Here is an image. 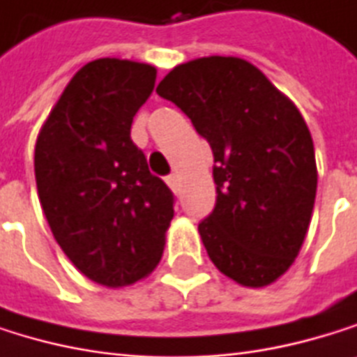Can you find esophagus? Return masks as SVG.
Returning <instances> with one entry per match:
<instances>
[{
  "mask_svg": "<svg viewBox=\"0 0 357 357\" xmlns=\"http://www.w3.org/2000/svg\"><path fill=\"white\" fill-rule=\"evenodd\" d=\"M167 184H169V188H171L173 192H177V190H180V175H177V173L169 175V177H167Z\"/></svg>",
  "mask_w": 357,
  "mask_h": 357,
  "instance_id": "1",
  "label": "esophagus"
}]
</instances>
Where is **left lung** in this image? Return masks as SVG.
<instances>
[{"label":"left lung","instance_id":"obj_1","mask_svg":"<svg viewBox=\"0 0 357 357\" xmlns=\"http://www.w3.org/2000/svg\"><path fill=\"white\" fill-rule=\"evenodd\" d=\"M156 93L173 101L213 152L215 207L199 224L220 273L245 288L275 284L309 231L317 165L294 101L239 56L173 67Z\"/></svg>","mask_w":357,"mask_h":357}]
</instances>
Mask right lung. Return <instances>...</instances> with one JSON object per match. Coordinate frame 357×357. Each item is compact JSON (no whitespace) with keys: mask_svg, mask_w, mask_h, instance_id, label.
I'll return each instance as SVG.
<instances>
[{"mask_svg":"<svg viewBox=\"0 0 357 357\" xmlns=\"http://www.w3.org/2000/svg\"><path fill=\"white\" fill-rule=\"evenodd\" d=\"M156 67L97 59L75 71L36 142V184L50 231L91 282L133 286L160 262L173 195L131 142Z\"/></svg>","mask_w":357,"mask_h":357,"instance_id":"right-lung-1","label":"right lung"}]
</instances>
